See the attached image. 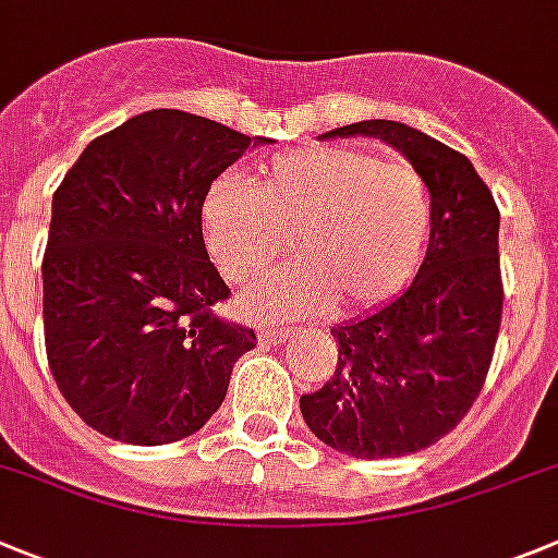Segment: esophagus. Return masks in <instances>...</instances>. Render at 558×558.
Wrapping results in <instances>:
<instances>
[{
  "instance_id": "obj_1",
  "label": "esophagus",
  "mask_w": 558,
  "mask_h": 558,
  "mask_svg": "<svg viewBox=\"0 0 558 558\" xmlns=\"http://www.w3.org/2000/svg\"><path fill=\"white\" fill-rule=\"evenodd\" d=\"M259 342H268V345H276V342H284L293 331L279 329V326H259Z\"/></svg>"
}]
</instances>
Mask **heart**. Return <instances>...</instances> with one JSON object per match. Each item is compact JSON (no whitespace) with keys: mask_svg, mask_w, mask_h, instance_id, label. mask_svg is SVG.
<instances>
[{"mask_svg":"<svg viewBox=\"0 0 558 558\" xmlns=\"http://www.w3.org/2000/svg\"><path fill=\"white\" fill-rule=\"evenodd\" d=\"M209 257L245 282L290 245L301 257L270 270L240 299L257 318L320 313L335 301L373 310L421 268L432 232V193L407 160L356 146H304L265 162L257 185L232 173L207 187L198 209Z\"/></svg>","mask_w":558,"mask_h":558,"instance_id":"1","label":"heart"}]
</instances>
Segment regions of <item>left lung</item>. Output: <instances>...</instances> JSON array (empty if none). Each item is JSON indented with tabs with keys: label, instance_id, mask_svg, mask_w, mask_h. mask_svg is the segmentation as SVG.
<instances>
[{
	"label": "left lung",
	"instance_id": "obj_1",
	"mask_svg": "<svg viewBox=\"0 0 558 558\" xmlns=\"http://www.w3.org/2000/svg\"><path fill=\"white\" fill-rule=\"evenodd\" d=\"M381 137L426 179L428 252L415 282L365 318L335 326L337 367L301 415L356 459L407 457L459 426L482 392L504 310L500 213L473 162L398 121H360L320 137Z\"/></svg>",
	"mask_w": 558,
	"mask_h": 558
}]
</instances>
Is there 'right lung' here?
I'll return each mask as SVG.
<instances>
[{"instance_id": "1", "label": "right lung", "mask_w": 558, "mask_h": 558, "mask_svg": "<svg viewBox=\"0 0 558 558\" xmlns=\"http://www.w3.org/2000/svg\"><path fill=\"white\" fill-rule=\"evenodd\" d=\"M248 137L182 110H149L94 137L52 198L44 252L46 360L99 434L166 446L227 398L254 329L218 318L229 288L198 209Z\"/></svg>"}]
</instances>
